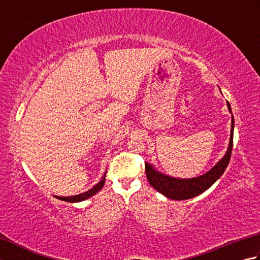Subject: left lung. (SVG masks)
<instances>
[{"mask_svg": "<svg viewBox=\"0 0 260 260\" xmlns=\"http://www.w3.org/2000/svg\"><path fill=\"white\" fill-rule=\"evenodd\" d=\"M227 106L229 112L231 113V107L229 103H227ZM234 126L235 119L233 113H231V133L228 150L225 152L224 156L211 170L208 171L207 173L192 179H176L158 172V171L154 169L152 164L145 163L146 178L148 182H150V184L156 191L162 193L163 196L169 199H172V200H187V199L194 198L208 190L223 174L225 169L228 167L231 157V152H233Z\"/></svg>", "mask_w": 260, "mask_h": 260, "instance_id": "obj_1", "label": "left lung"}]
</instances>
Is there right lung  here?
<instances>
[{
  "label": "right lung",
  "mask_w": 260,
  "mask_h": 260,
  "mask_svg": "<svg viewBox=\"0 0 260 260\" xmlns=\"http://www.w3.org/2000/svg\"><path fill=\"white\" fill-rule=\"evenodd\" d=\"M106 172H107V171H106ZM106 172L104 173L102 180L99 181L95 186L91 187L90 190H88L87 192L80 193V194L73 196V197H56V198L59 199V200H62V201H66V202H80V201L86 200V199H89L90 197L95 196L97 192L102 190V187L104 186V183H105V178H106Z\"/></svg>",
  "instance_id": "right-lung-1"
}]
</instances>
